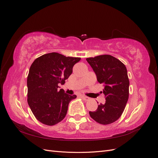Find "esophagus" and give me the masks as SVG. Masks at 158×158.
I'll list each match as a JSON object with an SVG mask.
<instances>
[{
  "label": "esophagus",
  "mask_w": 158,
  "mask_h": 158,
  "mask_svg": "<svg viewBox=\"0 0 158 158\" xmlns=\"http://www.w3.org/2000/svg\"><path fill=\"white\" fill-rule=\"evenodd\" d=\"M80 96H81V98H82L84 100H88L89 99V98L87 97V96H85V95H81Z\"/></svg>",
  "instance_id": "esophagus-1"
}]
</instances>
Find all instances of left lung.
Returning a JSON list of instances; mask_svg holds the SVG:
<instances>
[{"label": "left lung", "instance_id": "1", "mask_svg": "<svg viewBox=\"0 0 158 158\" xmlns=\"http://www.w3.org/2000/svg\"><path fill=\"white\" fill-rule=\"evenodd\" d=\"M86 60L103 84L106 103H100L97 110L89 111L94 121L102 125H109L121 116L129 94V80L125 65L111 55H103L87 58Z\"/></svg>", "mask_w": 158, "mask_h": 158}]
</instances>
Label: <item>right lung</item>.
<instances>
[{
  "instance_id": "add662e5",
  "label": "right lung",
  "mask_w": 158,
  "mask_h": 158,
  "mask_svg": "<svg viewBox=\"0 0 158 158\" xmlns=\"http://www.w3.org/2000/svg\"><path fill=\"white\" fill-rule=\"evenodd\" d=\"M80 59L50 52L38 57L31 64L27 79V103L40 122L52 126L65 117L70 102L76 95L57 88L59 84H64Z\"/></svg>"
}]
</instances>
